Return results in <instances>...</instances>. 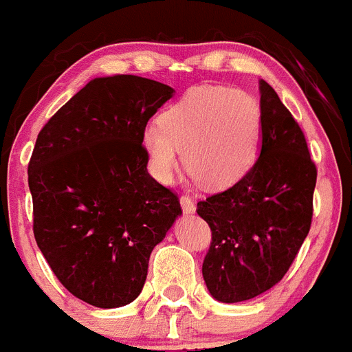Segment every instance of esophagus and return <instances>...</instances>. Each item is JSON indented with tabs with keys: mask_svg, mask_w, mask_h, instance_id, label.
<instances>
[{
	"mask_svg": "<svg viewBox=\"0 0 352 352\" xmlns=\"http://www.w3.org/2000/svg\"><path fill=\"white\" fill-rule=\"evenodd\" d=\"M180 205H182L184 214H195V212H196L195 199H192L189 195H182V196H180Z\"/></svg>",
	"mask_w": 352,
	"mask_h": 352,
	"instance_id": "1",
	"label": "esophagus"
}]
</instances>
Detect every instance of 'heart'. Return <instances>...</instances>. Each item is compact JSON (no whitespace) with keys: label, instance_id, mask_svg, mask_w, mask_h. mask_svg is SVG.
<instances>
[{"label":"heart","instance_id":"b5f03b06","mask_svg":"<svg viewBox=\"0 0 352 352\" xmlns=\"http://www.w3.org/2000/svg\"><path fill=\"white\" fill-rule=\"evenodd\" d=\"M261 109L251 94L215 85L196 87L164 109L157 126H147L142 145L161 182L184 166L201 186L228 188L242 179L258 156Z\"/></svg>","mask_w":352,"mask_h":352}]
</instances>
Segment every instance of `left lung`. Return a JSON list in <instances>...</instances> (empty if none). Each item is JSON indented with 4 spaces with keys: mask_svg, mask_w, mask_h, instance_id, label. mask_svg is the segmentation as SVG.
Here are the masks:
<instances>
[{
    "mask_svg": "<svg viewBox=\"0 0 352 352\" xmlns=\"http://www.w3.org/2000/svg\"><path fill=\"white\" fill-rule=\"evenodd\" d=\"M261 148L226 191L198 201L212 231L204 259L215 300L236 303L274 287L289 270L312 223L316 170L305 135L272 85L259 80Z\"/></svg>",
    "mask_w": 352,
    "mask_h": 352,
    "instance_id": "obj_1",
    "label": "left lung"
}]
</instances>
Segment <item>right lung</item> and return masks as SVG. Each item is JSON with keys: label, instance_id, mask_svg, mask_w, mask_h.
<instances>
[{"label": "right lung", "instance_id": "add662e5", "mask_svg": "<svg viewBox=\"0 0 352 352\" xmlns=\"http://www.w3.org/2000/svg\"><path fill=\"white\" fill-rule=\"evenodd\" d=\"M137 75L91 80L38 133L28 166L33 233L50 270L82 302L131 303L154 247L182 214L148 175L142 135L172 98Z\"/></svg>", "mask_w": 352, "mask_h": 352}]
</instances>
